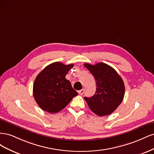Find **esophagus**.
Segmentation results:
<instances>
[{"label":"esophagus","mask_w":154,"mask_h":154,"mask_svg":"<svg viewBox=\"0 0 154 154\" xmlns=\"http://www.w3.org/2000/svg\"><path fill=\"white\" fill-rule=\"evenodd\" d=\"M84 92H85V90H84V89H82V90L78 91V94H80V95H83V93H84Z\"/></svg>","instance_id":"obj_1"}]
</instances>
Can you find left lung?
Masks as SVG:
<instances>
[{"label": "left lung", "instance_id": "8db88e82", "mask_svg": "<svg viewBox=\"0 0 154 154\" xmlns=\"http://www.w3.org/2000/svg\"><path fill=\"white\" fill-rule=\"evenodd\" d=\"M84 66L94 76L97 87L94 96L84 97L88 107L99 116L112 114L123 100L125 85L122 78L114 69L104 63H84Z\"/></svg>", "mask_w": 154, "mask_h": 154}]
</instances>
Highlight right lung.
Segmentation results:
<instances>
[{"label": "right lung", "instance_id": "1", "mask_svg": "<svg viewBox=\"0 0 154 154\" xmlns=\"http://www.w3.org/2000/svg\"><path fill=\"white\" fill-rule=\"evenodd\" d=\"M73 66L54 62L38 74L33 85V96L42 109L51 114L58 112L78 94L66 78Z\"/></svg>", "mask_w": 154, "mask_h": 154}]
</instances>
